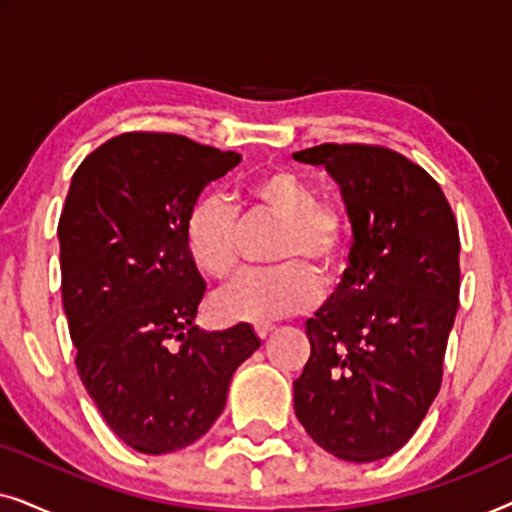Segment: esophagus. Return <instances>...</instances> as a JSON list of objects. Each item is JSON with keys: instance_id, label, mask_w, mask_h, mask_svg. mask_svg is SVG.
I'll return each instance as SVG.
<instances>
[{"instance_id": "obj_1", "label": "esophagus", "mask_w": 512, "mask_h": 512, "mask_svg": "<svg viewBox=\"0 0 512 512\" xmlns=\"http://www.w3.org/2000/svg\"><path fill=\"white\" fill-rule=\"evenodd\" d=\"M254 331H256L258 338L265 340V338H268V335H270L272 331H275V326H272V324H258V326L254 328Z\"/></svg>"}]
</instances>
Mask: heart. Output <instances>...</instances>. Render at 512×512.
Returning <instances> with one entry per match:
<instances>
[{
	"mask_svg": "<svg viewBox=\"0 0 512 512\" xmlns=\"http://www.w3.org/2000/svg\"><path fill=\"white\" fill-rule=\"evenodd\" d=\"M258 212L284 223L268 272H247L214 293L216 312L233 321L265 324L305 312L321 296V282H338L347 270V223L333 207L319 205L310 181L291 170H272L249 186ZM188 251L212 277H228L240 265L242 223L221 195H205L188 216Z\"/></svg>",
	"mask_w": 512,
	"mask_h": 512,
	"instance_id": "b5f03b06",
	"label": "heart"
}]
</instances>
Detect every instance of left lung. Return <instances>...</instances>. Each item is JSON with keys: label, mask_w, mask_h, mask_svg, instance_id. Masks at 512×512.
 I'll list each match as a JSON object with an SVG mask.
<instances>
[{"label": "left lung", "mask_w": 512, "mask_h": 512, "mask_svg": "<svg viewBox=\"0 0 512 512\" xmlns=\"http://www.w3.org/2000/svg\"><path fill=\"white\" fill-rule=\"evenodd\" d=\"M326 167L352 223L342 282L305 321L312 354L293 408L314 443L366 464L408 443L443 380L459 307V230L440 186L401 153L321 144L293 153Z\"/></svg>", "instance_id": "obj_1"}]
</instances>
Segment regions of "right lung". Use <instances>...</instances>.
<instances>
[{
	"mask_svg": "<svg viewBox=\"0 0 512 512\" xmlns=\"http://www.w3.org/2000/svg\"><path fill=\"white\" fill-rule=\"evenodd\" d=\"M240 160L181 135L125 132L69 184L58 240L76 370L137 452L167 454L205 436L235 370L261 347L249 324L195 326L207 284L188 251V216Z\"/></svg>",
	"mask_w": 512,
	"mask_h": 512,
	"instance_id": "right-lung-1",
	"label": "right lung"
}]
</instances>
